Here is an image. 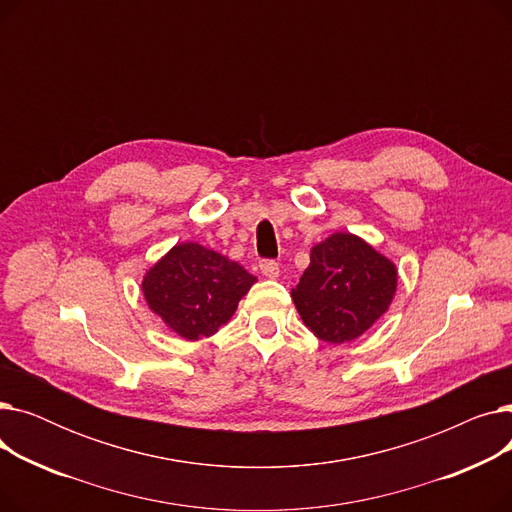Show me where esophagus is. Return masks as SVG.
Here are the masks:
<instances>
[{
    "label": "esophagus",
    "mask_w": 512,
    "mask_h": 512,
    "mask_svg": "<svg viewBox=\"0 0 512 512\" xmlns=\"http://www.w3.org/2000/svg\"><path fill=\"white\" fill-rule=\"evenodd\" d=\"M259 270H261V274H263L265 278H270V280L280 278V265H278L276 261H272V259L261 261V263H259Z\"/></svg>",
    "instance_id": "34e87169"
}]
</instances>
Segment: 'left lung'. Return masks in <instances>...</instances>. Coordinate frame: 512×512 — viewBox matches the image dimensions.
Here are the masks:
<instances>
[{
    "label": "left lung",
    "mask_w": 512,
    "mask_h": 512,
    "mask_svg": "<svg viewBox=\"0 0 512 512\" xmlns=\"http://www.w3.org/2000/svg\"><path fill=\"white\" fill-rule=\"evenodd\" d=\"M396 263L351 232H334L311 249V263L290 290L303 324L319 340L351 342L392 305Z\"/></svg>",
    "instance_id": "1"
}]
</instances>
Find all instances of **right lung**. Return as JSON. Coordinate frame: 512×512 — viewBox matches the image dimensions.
Returning <instances> with one entry per match:
<instances>
[{"mask_svg":"<svg viewBox=\"0 0 512 512\" xmlns=\"http://www.w3.org/2000/svg\"><path fill=\"white\" fill-rule=\"evenodd\" d=\"M257 282L240 263L199 242H178L143 276L147 307L184 340L213 336Z\"/></svg>","mask_w":512,"mask_h":512,"instance_id":"add662e5","label":"right lung"}]
</instances>
